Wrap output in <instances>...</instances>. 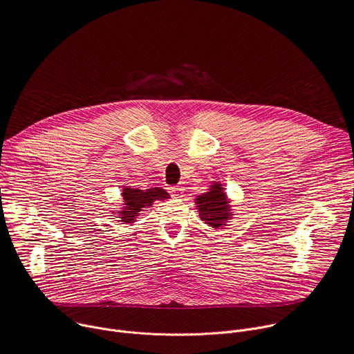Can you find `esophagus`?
Returning <instances> with one entry per match:
<instances>
[{"label":"esophagus","mask_w":354,"mask_h":354,"mask_svg":"<svg viewBox=\"0 0 354 354\" xmlns=\"http://www.w3.org/2000/svg\"><path fill=\"white\" fill-rule=\"evenodd\" d=\"M168 190H169L171 196L175 197V198H179V197L183 196V189H182L180 186H172V187H169Z\"/></svg>","instance_id":"34e87169"}]
</instances>
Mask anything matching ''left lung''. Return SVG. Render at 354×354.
Segmentation results:
<instances>
[{"label": "left lung", "instance_id": "1", "mask_svg": "<svg viewBox=\"0 0 354 354\" xmlns=\"http://www.w3.org/2000/svg\"><path fill=\"white\" fill-rule=\"evenodd\" d=\"M194 203L200 218L213 228L223 230L234 216L227 193L220 182H212L209 190L197 196Z\"/></svg>", "mask_w": 354, "mask_h": 354}]
</instances>
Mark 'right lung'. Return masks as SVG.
Returning <instances> with one entry per match:
<instances>
[{
  "instance_id": "add662e5",
  "label": "right lung",
  "mask_w": 354,
  "mask_h": 354,
  "mask_svg": "<svg viewBox=\"0 0 354 354\" xmlns=\"http://www.w3.org/2000/svg\"><path fill=\"white\" fill-rule=\"evenodd\" d=\"M122 197H123V207L115 214L119 216L118 218L123 224H133L142 209L151 207L157 200L161 201V200L169 198V194L161 187H151V189L142 190V189L124 186L122 189Z\"/></svg>"
}]
</instances>
